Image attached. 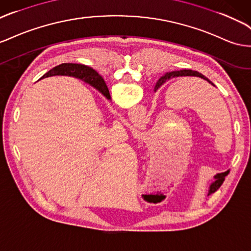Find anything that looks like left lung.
<instances>
[{
  "label": "left lung",
  "mask_w": 251,
  "mask_h": 251,
  "mask_svg": "<svg viewBox=\"0 0 251 251\" xmlns=\"http://www.w3.org/2000/svg\"><path fill=\"white\" fill-rule=\"evenodd\" d=\"M181 77H199L201 79L206 80L207 82L211 83L213 85L211 81H210L208 78H206L204 75H201V73L196 72V71H191V70H184V71H177V72H172V73L167 74V75H165L164 77H161L158 80V82L156 83V86H155V87H156V90H157L158 87H160L162 84L166 83L168 80H171V79H174V78H181ZM156 90H155V91H156ZM228 173H229V170H227L225 172H222V173H216L213 176L214 181H212L209 186L208 195L213 193L216 190V189L220 188V186L223 184V181H224V179H225V176L228 175Z\"/></svg>",
  "instance_id": "left-lung-1"
}]
</instances>
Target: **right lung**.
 Listing matches in <instances>:
<instances>
[{
	"label": "right lung",
	"mask_w": 251,
	"mask_h": 251,
	"mask_svg": "<svg viewBox=\"0 0 251 251\" xmlns=\"http://www.w3.org/2000/svg\"><path fill=\"white\" fill-rule=\"evenodd\" d=\"M56 75L71 76L82 80L86 83L92 84L95 89L98 90V92L102 94L107 100H112L110 96V92L107 90L102 77L89 66L76 63H62L56 67H53V69L50 70L49 73H46L42 78ZM92 78L93 79V80H91ZM96 83H98L97 85L96 84Z\"/></svg>",
	"instance_id": "obj_1"
}]
</instances>
